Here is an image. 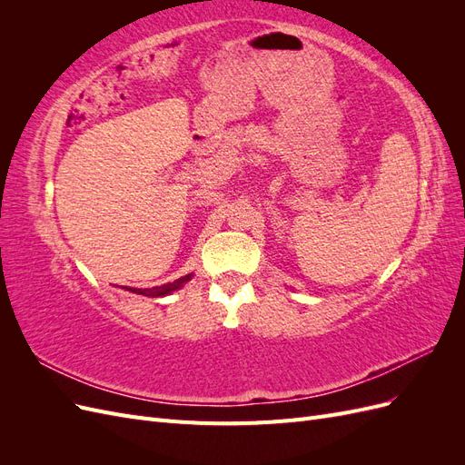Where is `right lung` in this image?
Segmentation results:
<instances>
[{
	"label": "right lung",
	"mask_w": 465,
	"mask_h": 465,
	"mask_svg": "<svg viewBox=\"0 0 465 465\" xmlns=\"http://www.w3.org/2000/svg\"><path fill=\"white\" fill-rule=\"evenodd\" d=\"M192 275H193V273L180 277V279L173 281V283H166V285H161V287H153V289H132V287H122V289H128L130 292H135V294H143V297L157 299V297H166V294H171L173 291H176V289H180L184 283H188V281L192 279Z\"/></svg>",
	"instance_id": "1"
}]
</instances>
